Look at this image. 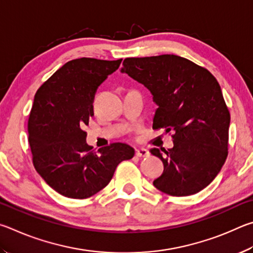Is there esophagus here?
Masks as SVG:
<instances>
[{"label": "esophagus", "instance_id": "34e87169", "mask_svg": "<svg viewBox=\"0 0 253 253\" xmlns=\"http://www.w3.org/2000/svg\"><path fill=\"white\" fill-rule=\"evenodd\" d=\"M135 156L138 158H144L149 156V151L145 149H139L135 151Z\"/></svg>", "mask_w": 253, "mask_h": 253}]
</instances>
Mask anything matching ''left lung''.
<instances>
[{"mask_svg": "<svg viewBox=\"0 0 253 253\" xmlns=\"http://www.w3.org/2000/svg\"><path fill=\"white\" fill-rule=\"evenodd\" d=\"M121 72L152 94L158 106L153 129L173 133V148L150 150L165 166L154 187L175 197L208 187L228 156L230 113L216 79L207 69L173 54L127 57Z\"/></svg>", "mask_w": 253, "mask_h": 253, "instance_id": "1", "label": "left lung"}]
</instances>
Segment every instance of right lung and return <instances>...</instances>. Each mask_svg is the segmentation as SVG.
<instances>
[{
  "instance_id": "1",
  "label": "right lung",
  "mask_w": 253,
  "mask_h": 253,
  "mask_svg": "<svg viewBox=\"0 0 253 253\" xmlns=\"http://www.w3.org/2000/svg\"><path fill=\"white\" fill-rule=\"evenodd\" d=\"M122 59L81 57L60 68L34 96L29 118V143L33 165L57 193L85 199L109 184L120 162L134 149L112 143L92 151L83 127L93 115L96 88L119 69Z\"/></svg>"
}]
</instances>
